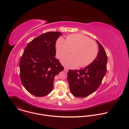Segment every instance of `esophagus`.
Masks as SVG:
<instances>
[{
  "mask_svg": "<svg viewBox=\"0 0 129 129\" xmlns=\"http://www.w3.org/2000/svg\"><path fill=\"white\" fill-rule=\"evenodd\" d=\"M64 71H65L66 72H67L68 71V69L67 68H64Z\"/></svg>",
  "mask_w": 129,
  "mask_h": 129,
  "instance_id": "obj_1",
  "label": "esophagus"
}]
</instances>
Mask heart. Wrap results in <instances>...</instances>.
Listing matches in <instances>:
<instances>
[{"mask_svg":"<svg viewBox=\"0 0 129 129\" xmlns=\"http://www.w3.org/2000/svg\"><path fill=\"white\" fill-rule=\"evenodd\" d=\"M56 57L60 59L71 50V55L63 57L61 62L65 66L74 68L77 66L85 67L96 59L99 48L97 43L88 37L80 34L68 35L66 40L59 37L55 43Z\"/></svg>","mask_w":129,"mask_h":129,"instance_id":"obj_1","label":"heart"}]
</instances>
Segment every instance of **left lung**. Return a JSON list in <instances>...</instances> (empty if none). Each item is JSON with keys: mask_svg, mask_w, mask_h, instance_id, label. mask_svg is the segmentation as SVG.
Listing matches in <instances>:
<instances>
[{"mask_svg": "<svg viewBox=\"0 0 129 129\" xmlns=\"http://www.w3.org/2000/svg\"><path fill=\"white\" fill-rule=\"evenodd\" d=\"M99 51L94 61L79 70H69L67 79L71 93L76 97H86L100 87L107 70V56L102 45L96 40Z\"/></svg>", "mask_w": 129, "mask_h": 129, "instance_id": "1", "label": "left lung"}]
</instances>
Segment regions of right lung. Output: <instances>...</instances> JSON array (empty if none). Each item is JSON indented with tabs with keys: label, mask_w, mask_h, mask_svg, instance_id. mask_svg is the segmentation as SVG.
Returning <instances> with one entry per match:
<instances>
[{
	"label": "right lung",
	"mask_w": 129,
	"mask_h": 129,
	"mask_svg": "<svg viewBox=\"0 0 129 129\" xmlns=\"http://www.w3.org/2000/svg\"><path fill=\"white\" fill-rule=\"evenodd\" d=\"M62 34L44 33L33 39L25 47L20 62L21 83L29 92L42 97L52 91L54 78L64 70L55 58V43Z\"/></svg>",
	"instance_id": "right-lung-1"
}]
</instances>
